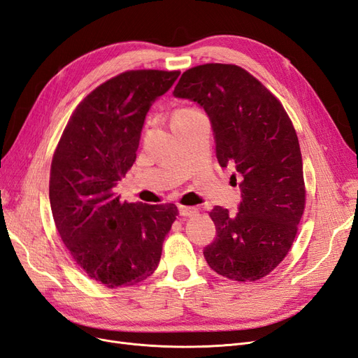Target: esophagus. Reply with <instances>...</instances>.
<instances>
[{"label": "esophagus", "instance_id": "1", "mask_svg": "<svg viewBox=\"0 0 358 358\" xmlns=\"http://www.w3.org/2000/svg\"><path fill=\"white\" fill-rule=\"evenodd\" d=\"M179 213L182 216H188V218H191V216L199 213V209L197 208H191V206H179Z\"/></svg>", "mask_w": 358, "mask_h": 358}]
</instances>
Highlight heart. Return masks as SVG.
Listing matches in <instances>:
<instances>
[{"mask_svg": "<svg viewBox=\"0 0 358 358\" xmlns=\"http://www.w3.org/2000/svg\"><path fill=\"white\" fill-rule=\"evenodd\" d=\"M185 110H191V109H179V110L175 112V115H178V113H180V112H185Z\"/></svg>", "mask_w": 358, "mask_h": 358, "instance_id": "b5f03b06", "label": "heart"}]
</instances>
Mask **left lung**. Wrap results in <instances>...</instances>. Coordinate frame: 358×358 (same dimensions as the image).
Segmentation results:
<instances>
[{
  "instance_id": "obj_1",
  "label": "left lung",
  "mask_w": 358,
  "mask_h": 358,
  "mask_svg": "<svg viewBox=\"0 0 358 358\" xmlns=\"http://www.w3.org/2000/svg\"><path fill=\"white\" fill-rule=\"evenodd\" d=\"M173 94L203 107L220 164H234L243 178L239 212L233 216L221 206L209 212L216 237L204 248L206 262L224 278L254 282L287 257L305 210L294 125L276 96L234 64L192 67L180 76Z\"/></svg>"
}]
</instances>
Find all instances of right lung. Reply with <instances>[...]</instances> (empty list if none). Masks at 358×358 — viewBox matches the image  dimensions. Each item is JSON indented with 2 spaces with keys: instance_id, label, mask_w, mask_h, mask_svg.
Instances as JSON below:
<instances>
[{
  "instance_id": "add662e5",
  "label": "right lung",
  "mask_w": 358,
  "mask_h": 358,
  "mask_svg": "<svg viewBox=\"0 0 358 358\" xmlns=\"http://www.w3.org/2000/svg\"><path fill=\"white\" fill-rule=\"evenodd\" d=\"M180 71L129 70L78 104L52 158L53 221L73 259L107 288L155 272L176 204L121 201L115 187L136 161L145 117Z\"/></svg>"
}]
</instances>
